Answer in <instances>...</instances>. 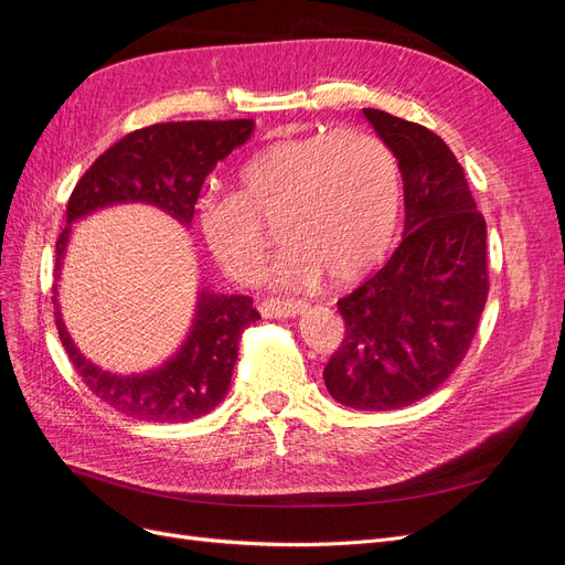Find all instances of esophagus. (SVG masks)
Masks as SVG:
<instances>
[{
    "label": "esophagus",
    "instance_id": "34e87169",
    "mask_svg": "<svg viewBox=\"0 0 565 565\" xmlns=\"http://www.w3.org/2000/svg\"><path fill=\"white\" fill-rule=\"evenodd\" d=\"M306 309V301L295 299H266L259 306V313L264 318H292L299 316Z\"/></svg>",
    "mask_w": 565,
    "mask_h": 565
}]
</instances>
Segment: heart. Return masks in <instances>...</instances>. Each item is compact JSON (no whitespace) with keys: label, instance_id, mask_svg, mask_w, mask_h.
<instances>
[{"label":"heart","instance_id":"obj_1","mask_svg":"<svg viewBox=\"0 0 565 565\" xmlns=\"http://www.w3.org/2000/svg\"><path fill=\"white\" fill-rule=\"evenodd\" d=\"M403 185L396 158L363 129L278 139L237 169L233 195L204 198L198 226L214 262L249 285L268 259L278 226L287 245L276 280L316 287L363 278L398 228Z\"/></svg>","mask_w":565,"mask_h":565}]
</instances>
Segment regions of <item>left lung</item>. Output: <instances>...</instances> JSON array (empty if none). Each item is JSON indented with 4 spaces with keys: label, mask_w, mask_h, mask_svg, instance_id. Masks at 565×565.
<instances>
[{
    "label": "left lung",
    "mask_w": 565,
    "mask_h": 565,
    "mask_svg": "<svg viewBox=\"0 0 565 565\" xmlns=\"http://www.w3.org/2000/svg\"><path fill=\"white\" fill-rule=\"evenodd\" d=\"M398 160L403 241L337 301L347 334L324 365L330 396L353 409H398L429 396L467 355L488 299L486 218L465 169L431 129L363 108Z\"/></svg>",
    "instance_id": "8db88e82"
}]
</instances>
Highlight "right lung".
I'll use <instances>...</instances> for the list:
<instances>
[{"label":"right lung","instance_id":"right-lung-1","mask_svg":"<svg viewBox=\"0 0 565 565\" xmlns=\"http://www.w3.org/2000/svg\"><path fill=\"white\" fill-rule=\"evenodd\" d=\"M254 131L252 119H193L136 129L110 146L77 181L67 200V226L56 241V278L73 221L122 202L156 204L191 226L200 188L218 160L243 146ZM54 285V295H56ZM58 299L61 344L82 382L100 401L141 422H193L224 401L247 324L262 316L243 295H212L202 289L191 334L169 361L143 374H110L89 363L67 334Z\"/></svg>","mask_w":565,"mask_h":565}]
</instances>
